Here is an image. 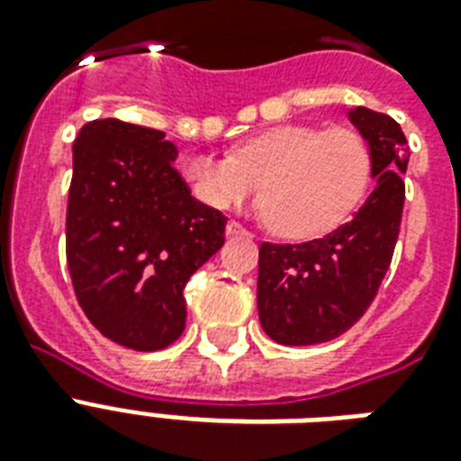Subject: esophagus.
Here are the masks:
<instances>
[{"mask_svg":"<svg viewBox=\"0 0 461 461\" xmlns=\"http://www.w3.org/2000/svg\"><path fill=\"white\" fill-rule=\"evenodd\" d=\"M239 234H249V231H246L239 222L230 220V222H227V237H239Z\"/></svg>","mask_w":461,"mask_h":461,"instance_id":"obj_1","label":"esophagus"}]
</instances>
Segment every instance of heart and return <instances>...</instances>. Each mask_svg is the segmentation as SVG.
<instances>
[{
    "label": "heart",
    "mask_w": 461,
    "mask_h": 461,
    "mask_svg": "<svg viewBox=\"0 0 461 461\" xmlns=\"http://www.w3.org/2000/svg\"><path fill=\"white\" fill-rule=\"evenodd\" d=\"M181 176L191 194L231 210L258 194L270 230L287 239H313L357 210L371 181V150L351 129L285 124L251 136L231 153L188 155Z\"/></svg>",
    "instance_id": "heart-1"
}]
</instances>
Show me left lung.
<instances>
[{
  "mask_svg": "<svg viewBox=\"0 0 461 461\" xmlns=\"http://www.w3.org/2000/svg\"><path fill=\"white\" fill-rule=\"evenodd\" d=\"M349 122L371 150L373 191L347 224L303 244H260L258 318L287 347L335 339L378 294L400 234L407 139L400 124L368 107Z\"/></svg>",
  "mask_w": 461,
  "mask_h": 461,
  "instance_id": "left-lung-1",
  "label": "left lung"
}]
</instances>
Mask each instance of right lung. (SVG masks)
Listing matches in <instances>:
<instances>
[{
	"mask_svg": "<svg viewBox=\"0 0 461 461\" xmlns=\"http://www.w3.org/2000/svg\"><path fill=\"white\" fill-rule=\"evenodd\" d=\"M165 133L95 119L74 143L67 260L76 299L107 339L136 351L186 325L184 287L224 244L227 217L195 201Z\"/></svg>",
	"mask_w": 461,
	"mask_h": 461,
	"instance_id": "obj_1",
	"label": "right lung"
}]
</instances>
